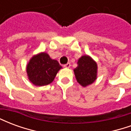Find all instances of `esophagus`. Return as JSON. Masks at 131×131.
<instances>
[{
	"instance_id": "1",
	"label": "esophagus",
	"mask_w": 131,
	"mask_h": 131,
	"mask_svg": "<svg viewBox=\"0 0 131 131\" xmlns=\"http://www.w3.org/2000/svg\"><path fill=\"white\" fill-rule=\"evenodd\" d=\"M70 66H71V64H70V63H67L66 64H64L63 65V67H65V68H69L70 67Z\"/></svg>"
}]
</instances>
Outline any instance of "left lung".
Segmentation results:
<instances>
[{"instance_id":"1","label":"left lung","mask_w":131,"mask_h":131,"mask_svg":"<svg viewBox=\"0 0 131 131\" xmlns=\"http://www.w3.org/2000/svg\"><path fill=\"white\" fill-rule=\"evenodd\" d=\"M77 64L78 67L74 71L79 83L83 87L93 83L97 78L96 62L91 57L84 55L80 58Z\"/></svg>"}]
</instances>
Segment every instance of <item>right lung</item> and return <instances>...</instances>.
<instances>
[{
  "label": "right lung",
  "instance_id": "right-lung-1",
  "mask_svg": "<svg viewBox=\"0 0 131 131\" xmlns=\"http://www.w3.org/2000/svg\"><path fill=\"white\" fill-rule=\"evenodd\" d=\"M62 68L57 60H52L45 52L35 55L27 67L29 79L33 84L43 86L52 82L57 71Z\"/></svg>",
  "mask_w": 131,
  "mask_h": 131
}]
</instances>
